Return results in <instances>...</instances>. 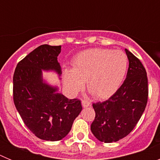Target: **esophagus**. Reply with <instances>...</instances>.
Listing matches in <instances>:
<instances>
[{
	"instance_id": "esophagus-1",
	"label": "esophagus",
	"mask_w": 160,
	"mask_h": 160,
	"mask_svg": "<svg viewBox=\"0 0 160 160\" xmlns=\"http://www.w3.org/2000/svg\"><path fill=\"white\" fill-rule=\"evenodd\" d=\"M82 107H88L90 105V102L87 101V100H82Z\"/></svg>"
}]
</instances>
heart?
I'll return each mask as SVG.
<instances>
[{
	"instance_id": "heart-1",
	"label": "heart",
	"mask_w": 160,
	"mask_h": 160,
	"mask_svg": "<svg viewBox=\"0 0 160 160\" xmlns=\"http://www.w3.org/2000/svg\"><path fill=\"white\" fill-rule=\"evenodd\" d=\"M128 69V58L121 50L90 49L79 53L73 62V70H66L64 85L74 94L87 87L94 97L105 98L120 87Z\"/></svg>"
}]
</instances>
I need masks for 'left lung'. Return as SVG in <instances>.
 <instances>
[{"label": "left lung", "mask_w": 160, "mask_h": 160, "mask_svg": "<svg viewBox=\"0 0 160 160\" xmlns=\"http://www.w3.org/2000/svg\"><path fill=\"white\" fill-rule=\"evenodd\" d=\"M125 51L129 60L125 81L108 99L93 103L95 118L90 130L101 142H117L129 135L140 119L148 102L146 70L138 58L128 49Z\"/></svg>", "instance_id": "8db88e82"}]
</instances>
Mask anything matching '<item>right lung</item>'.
Returning a JSON list of instances; mask_svg holds the SVG:
<instances>
[{"instance_id": "add662e5", "label": "right lung", "mask_w": 160, "mask_h": 160, "mask_svg": "<svg viewBox=\"0 0 160 160\" xmlns=\"http://www.w3.org/2000/svg\"><path fill=\"white\" fill-rule=\"evenodd\" d=\"M61 46L42 45L20 61L13 74V102L24 123L38 138L46 141L62 139L81 112V101L69 99L57 87L43 82L42 70L61 75L58 56Z\"/></svg>"}]
</instances>
